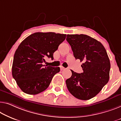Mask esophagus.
Here are the masks:
<instances>
[{"mask_svg": "<svg viewBox=\"0 0 121 121\" xmlns=\"http://www.w3.org/2000/svg\"><path fill=\"white\" fill-rule=\"evenodd\" d=\"M65 69H66V68H65V67H63V66H61V67H60V69H61V71H62V70H65Z\"/></svg>", "mask_w": 121, "mask_h": 121, "instance_id": "34e87169", "label": "esophagus"}]
</instances>
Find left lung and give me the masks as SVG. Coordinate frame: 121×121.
I'll use <instances>...</instances> for the list:
<instances>
[{
	"mask_svg": "<svg viewBox=\"0 0 121 121\" xmlns=\"http://www.w3.org/2000/svg\"><path fill=\"white\" fill-rule=\"evenodd\" d=\"M66 40L75 59L82 62L83 70L81 73L71 70V77L66 80L67 87L75 98L89 100L109 82L110 62L107 51L100 42L84 34L67 35Z\"/></svg>",
	"mask_w": 121,
	"mask_h": 121,
	"instance_id": "obj_1",
	"label": "left lung"
}]
</instances>
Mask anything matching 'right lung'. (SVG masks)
I'll list each match as a JSON object with an SVG mask.
<instances>
[{
	"label": "right lung",
	"instance_id": "right-lung-1",
	"mask_svg": "<svg viewBox=\"0 0 121 121\" xmlns=\"http://www.w3.org/2000/svg\"><path fill=\"white\" fill-rule=\"evenodd\" d=\"M66 34L35 32L24 39L16 50L12 67L13 78L22 91L36 95L47 89L60 67L45 66L46 57L53 54L66 39Z\"/></svg>",
	"mask_w": 121,
	"mask_h": 121
}]
</instances>
